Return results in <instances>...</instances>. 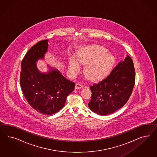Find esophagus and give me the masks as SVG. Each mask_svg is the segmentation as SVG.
Wrapping results in <instances>:
<instances>
[{
	"instance_id": "esophagus-1",
	"label": "esophagus",
	"mask_w": 157,
	"mask_h": 157,
	"mask_svg": "<svg viewBox=\"0 0 157 157\" xmlns=\"http://www.w3.org/2000/svg\"><path fill=\"white\" fill-rule=\"evenodd\" d=\"M82 88H83V86L82 85H80V84L77 83V84L75 85V89H82Z\"/></svg>"
}]
</instances>
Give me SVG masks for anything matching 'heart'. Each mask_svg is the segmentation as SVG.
I'll list each match as a JSON object with an SVG mask.
<instances>
[{
  "instance_id": "b5f03b06",
  "label": "heart",
  "mask_w": 157,
  "mask_h": 157,
  "mask_svg": "<svg viewBox=\"0 0 157 157\" xmlns=\"http://www.w3.org/2000/svg\"><path fill=\"white\" fill-rule=\"evenodd\" d=\"M107 52L103 47L94 45L86 47L78 54V61L83 64H87L85 74L90 79H103L112 70L115 63L114 56ZM68 68L73 74L80 70V64L74 57H70Z\"/></svg>"
}]
</instances>
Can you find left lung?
<instances>
[{"label":"left lung","mask_w":157,"mask_h":157,"mask_svg":"<svg viewBox=\"0 0 157 157\" xmlns=\"http://www.w3.org/2000/svg\"><path fill=\"white\" fill-rule=\"evenodd\" d=\"M136 73L133 61L127 55L110 74L90 87L92 95L90 109L101 115L110 114L122 107L132 95Z\"/></svg>","instance_id":"obj_1"}]
</instances>
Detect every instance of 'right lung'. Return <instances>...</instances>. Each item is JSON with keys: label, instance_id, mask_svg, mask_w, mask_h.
<instances>
[{"label": "right lung", "instance_id": "right-lung-1", "mask_svg": "<svg viewBox=\"0 0 157 157\" xmlns=\"http://www.w3.org/2000/svg\"><path fill=\"white\" fill-rule=\"evenodd\" d=\"M47 42L48 40L39 42L26 53L21 61L20 85L30 106L43 114L52 115L63 107L67 97L74 90L75 83L66 79L56 68L47 73L39 71L36 62L44 58Z\"/></svg>", "mask_w": 157, "mask_h": 157}]
</instances>
